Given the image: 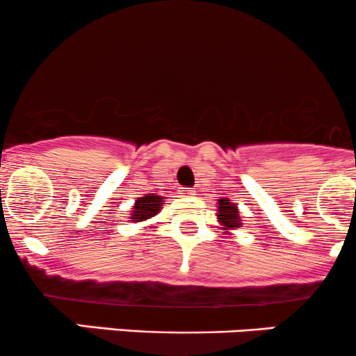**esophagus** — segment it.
<instances>
[{
  "instance_id": "34e87169",
  "label": "esophagus",
  "mask_w": 356,
  "mask_h": 356,
  "mask_svg": "<svg viewBox=\"0 0 356 356\" xmlns=\"http://www.w3.org/2000/svg\"><path fill=\"white\" fill-rule=\"evenodd\" d=\"M179 191H181V195H185V197H193V195H197V191L193 188H181Z\"/></svg>"
}]
</instances>
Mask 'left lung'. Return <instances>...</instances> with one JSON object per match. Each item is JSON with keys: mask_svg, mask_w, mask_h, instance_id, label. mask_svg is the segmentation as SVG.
<instances>
[{"mask_svg": "<svg viewBox=\"0 0 356 356\" xmlns=\"http://www.w3.org/2000/svg\"><path fill=\"white\" fill-rule=\"evenodd\" d=\"M237 205L232 203L229 198H222L218 200V222H220L223 230H230V229H238L242 225L241 217H238Z\"/></svg>", "mask_w": 356, "mask_h": 356, "instance_id": "1", "label": "left lung"}]
</instances>
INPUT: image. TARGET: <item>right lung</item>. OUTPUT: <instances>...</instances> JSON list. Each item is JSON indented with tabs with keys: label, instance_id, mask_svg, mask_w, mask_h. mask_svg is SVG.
Masks as SVG:
<instances>
[{
	"label": "right lung",
	"instance_id": "right-lung-1",
	"mask_svg": "<svg viewBox=\"0 0 356 356\" xmlns=\"http://www.w3.org/2000/svg\"><path fill=\"white\" fill-rule=\"evenodd\" d=\"M163 202L165 198L158 197V195L147 193L145 197L136 200L133 207V215H131V220L133 222H145L147 218L154 217L159 210H161Z\"/></svg>",
	"mask_w": 356,
	"mask_h": 356
}]
</instances>
